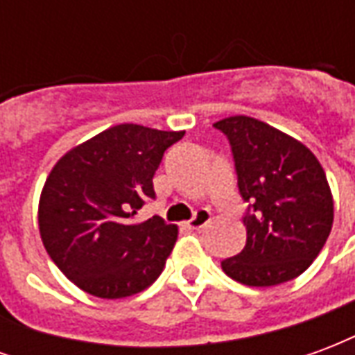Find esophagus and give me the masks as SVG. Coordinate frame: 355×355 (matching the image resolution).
Returning a JSON list of instances; mask_svg holds the SVG:
<instances>
[{
  "label": "esophagus",
  "mask_w": 355,
  "mask_h": 355,
  "mask_svg": "<svg viewBox=\"0 0 355 355\" xmlns=\"http://www.w3.org/2000/svg\"><path fill=\"white\" fill-rule=\"evenodd\" d=\"M211 223V213H209L207 209H200V211H196V215L186 223V228L188 230H201L203 226H207Z\"/></svg>",
  "instance_id": "34e87169"
}]
</instances>
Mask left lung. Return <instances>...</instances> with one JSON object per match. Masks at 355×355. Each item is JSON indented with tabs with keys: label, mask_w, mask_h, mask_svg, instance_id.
<instances>
[{
	"label": "left lung",
	"mask_w": 355,
	"mask_h": 355,
	"mask_svg": "<svg viewBox=\"0 0 355 355\" xmlns=\"http://www.w3.org/2000/svg\"><path fill=\"white\" fill-rule=\"evenodd\" d=\"M228 139L247 203L243 251L223 261L232 279L270 287L291 282L320 254L333 226L325 171L298 140L247 116L213 125Z\"/></svg>",
	"instance_id": "1"
}]
</instances>
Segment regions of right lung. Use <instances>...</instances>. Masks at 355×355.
<instances>
[{
	"label": "right lung",
	"instance_id": "obj_1",
	"mask_svg": "<svg viewBox=\"0 0 355 355\" xmlns=\"http://www.w3.org/2000/svg\"><path fill=\"white\" fill-rule=\"evenodd\" d=\"M184 131L110 127L62 155L40 200L43 245L58 270L89 295L123 298L159 277L177 226L159 216L132 223L148 200L165 150Z\"/></svg>",
	"mask_w": 355,
	"mask_h": 355
}]
</instances>
